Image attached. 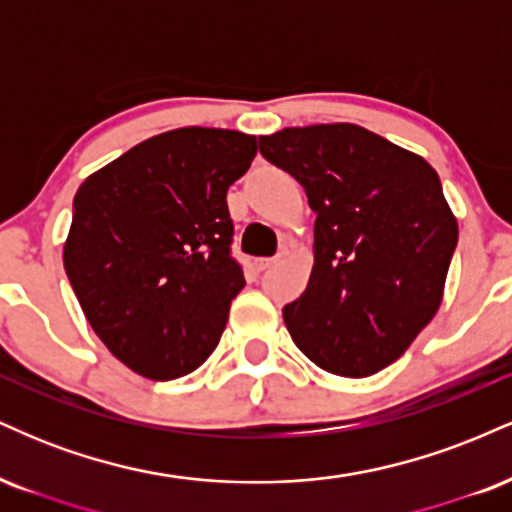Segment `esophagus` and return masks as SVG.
<instances>
[{
    "mask_svg": "<svg viewBox=\"0 0 512 512\" xmlns=\"http://www.w3.org/2000/svg\"><path fill=\"white\" fill-rule=\"evenodd\" d=\"M276 262H279V257H260V260H255V269L264 272V269H272Z\"/></svg>",
    "mask_w": 512,
    "mask_h": 512,
    "instance_id": "1",
    "label": "esophagus"
}]
</instances>
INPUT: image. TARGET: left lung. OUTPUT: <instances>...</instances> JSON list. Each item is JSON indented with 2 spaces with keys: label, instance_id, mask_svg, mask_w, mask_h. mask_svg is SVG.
<instances>
[{
  "label": "left lung",
  "instance_id": "left-lung-1",
  "mask_svg": "<svg viewBox=\"0 0 512 512\" xmlns=\"http://www.w3.org/2000/svg\"><path fill=\"white\" fill-rule=\"evenodd\" d=\"M315 211L313 272L284 308L315 366L366 378L395 363L433 320L457 245V219L431 163L351 122L260 137Z\"/></svg>",
  "mask_w": 512,
  "mask_h": 512
}]
</instances>
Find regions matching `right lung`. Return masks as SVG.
Wrapping results in <instances>:
<instances>
[{"label":"right lung","instance_id":"right-lung-1","mask_svg":"<svg viewBox=\"0 0 512 512\" xmlns=\"http://www.w3.org/2000/svg\"><path fill=\"white\" fill-rule=\"evenodd\" d=\"M257 137L180 127L91 173L74 197L64 272L88 325L117 361L175 380L211 356L243 291L226 192Z\"/></svg>","mask_w":512,"mask_h":512}]
</instances>
